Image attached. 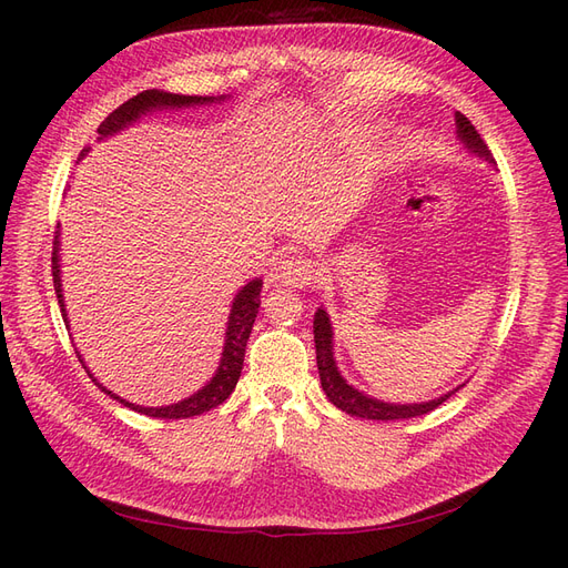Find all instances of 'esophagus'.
<instances>
[{"label":"esophagus","instance_id":"obj_1","mask_svg":"<svg viewBox=\"0 0 568 568\" xmlns=\"http://www.w3.org/2000/svg\"><path fill=\"white\" fill-rule=\"evenodd\" d=\"M315 265L303 255H284L272 270V282L288 288H303L315 280Z\"/></svg>","mask_w":568,"mask_h":568}]
</instances>
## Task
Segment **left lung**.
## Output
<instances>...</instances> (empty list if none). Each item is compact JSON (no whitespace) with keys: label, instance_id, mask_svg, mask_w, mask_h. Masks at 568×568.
I'll list each match as a JSON object with an SVG mask.
<instances>
[{"label":"left lung","instance_id":"1","mask_svg":"<svg viewBox=\"0 0 568 568\" xmlns=\"http://www.w3.org/2000/svg\"><path fill=\"white\" fill-rule=\"evenodd\" d=\"M455 125H457V136H459L462 146L467 149L471 156H476L480 161H488L490 165H495L486 142L480 140V134L476 132V128L459 111L455 113ZM313 332H315V351H317V369H320L322 390L326 393V398H329L338 409H343L351 417L379 419V422L419 417V415H426V412L436 409L438 405H443L445 400L450 398L453 393H457L464 386V384H459L457 388L440 395V398L426 400V403H405V405L384 403L379 398H372V395H367L365 390H359V388H355L353 384H348L346 379H343V374L336 367V357H334L332 320H329V315H326V311H322V307L315 313Z\"/></svg>","mask_w":568,"mask_h":568}]
</instances>
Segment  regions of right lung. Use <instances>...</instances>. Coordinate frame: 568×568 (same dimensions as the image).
Returning <instances> with one entry per match:
<instances>
[{
  "label": "right lung",
  "mask_w": 568,
  "mask_h": 568,
  "mask_svg": "<svg viewBox=\"0 0 568 568\" xmlns=\"http://www.w3.org/2000/svg\"><path fill=\"white\" fill-rule=\"evenodd\" d=\"M230 97V94H227ZM225 94L222 97H186V94H170V92H163V90H144L136 97L128 99L123 106H118L104 123L99 125V140H106V136H113L118 134L120 130L130 128L132 123H136L142 115L146 113H153V111H163V109H189V106H205V104H220V101L227 99ZM90 149H82L80 159L88 156ZM61 230L57 225V232H54V251H51V274H54V291H57V298H59V305H61V313H63V322L65 326L68 324V315H65V303H63V288H61ZM261 288H263V280L255 277L251 280L248 284H244L242 288H239V294L234 296L232 301V311H230V317H227V329H225V346H222V357H220V365L215 369V374L211 376V382L201 386L196 393L189 395V398L180 400V403H173V405H161V407H142L136 403H128L120 398V395H115L113 390H109L106 386H101L94 374L88 369V365H84L82 355L78 353L80 363L84 367V372L90 374V379L104 390L106 395H111L113 400H118L120 405H125L134 412H140V415H146V417H156V419H186V417H196V415H203V412H209L213 407H217L220 403H225L236 382L239 376H242V367H244V355H246V343H248V336H251V329H253V322L257 317V307H261Z\"/></svg>",
  "instance_id": "right-lung-1"
}]
</instances>
